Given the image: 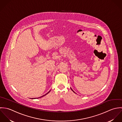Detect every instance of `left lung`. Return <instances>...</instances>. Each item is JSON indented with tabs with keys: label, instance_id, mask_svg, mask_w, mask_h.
Here are the masks:
<instances>
[{
	"label": "left lung",
	"instance_id": "1",
	"mask_svg": "<svg viewBox=\"0 0 122 122\" xmlns=\"http://www.w3.org/2000/svg\"><path fill=\"white\" fill-rule=\"evenodd\" d=\"M71 90H72V91H73V92H74V93H75V92H74V91H73V90H72V88H71Z\"/></svg>",
	"mask_w": 122,
	"mask_h": 122
}]
</instances>
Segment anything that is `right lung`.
Returning <instances> with one entry per match:
<instances>
[{"instance_id":"add662e5","label":"right lung","mask_w":122,"mask_h":122,"mask_svg":"<svg viewBox=\"0 0 122 122\" xmlns=\"http://www.w3.org/2000/svg\"><path fill=\"white\" fill-rule=\"evenodd\" d=\"M50 91H49V92H48V93H46V94H45V95H43V96H41V97H37V98H40V97H43V96H45V95H47V94H48V93H49V92H50ZM32 98V99H35V98Z\"/></svg>"}]
</instances>
